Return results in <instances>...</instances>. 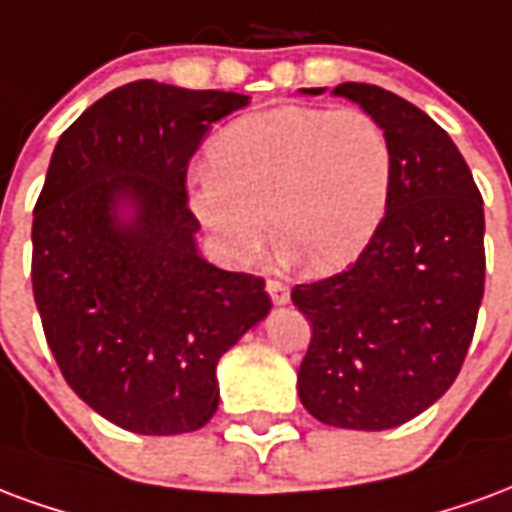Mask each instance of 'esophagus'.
<instances>
[{"mask_svg":"<svg viewBox=\"0 0 512 512\" xmlns=\"http://www.w3.org/2000/svg\"><path fill=\"white\" fill-rule=\"evenodd\" d=\"M267 294H270V300L275 302V305H286L289 302V286L281 281H267Z\"/></svg>","mask_w":512,"mask_h":512,"instance_id":"1","label":"esophagus"}]
</instances>
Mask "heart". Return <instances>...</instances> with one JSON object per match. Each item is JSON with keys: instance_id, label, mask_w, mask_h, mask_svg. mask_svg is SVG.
<instances>
[{"instance_id": "obj_1", "label": "heart", "mask_w": 512, "mask_h": 512, "mask_svg": "<svg viewBox=\"0 0 512 512\" xmlns=\"http://www.w3.org/2000/svg\"><path fill=\"white\" fill-rule=\"evenodd\" d=\"M207 160L190 210L237 264L259 253L270 217L281 251L297 253L305 270H343L371 245L390 207L393 144L360 108L245 114L212 138Z\"/></svg>"}]
</instances>
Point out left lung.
Listing matches in <instances>:
<instances>
[{"label":"left lung","instance_id":"obj_1","mask_svg":"<svg viewBox=\"0 0 512 512\" xmlns=\"http://www.w3.org/2000/svg\"><path fill=\"white\" fill-rule=\"evenodd\" d=\"M333 92L387 130L393 193L354 264L292 289L313 333L297 390L322 423L384 431L439 401L464 365L486 286V215L466 160L425 111L374 84Z\"/></svg>","mask_w":512,"mask_h":512}]
</instances>
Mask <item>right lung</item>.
I'll list each match as a JSON object with an SVG mask.
<instances>
[{
    "instance_id": "add662e5",
    "label": "right lung",
    "mask_w": 512,
    "mask_h": 512,
    "mask_svg": "<svg viewBox=\"0 0 512 512\" xmlns=\"http://www.w3.org/2000/svg\"><path fill=\"white\" fill-rule=\"evenodd\" d=\"M248 95L133 81L59 136L32 220V292L73 393L125 431H196L215 368L270 313L264 278L201 259L188 163Z\"/></svg>"
}]
</instances>
